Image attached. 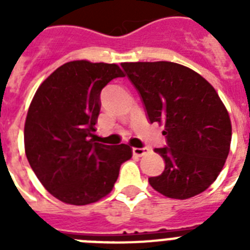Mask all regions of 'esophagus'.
Instances as JSON below:
<instances>
[{"instance_id":"1","label":"esophagus","mask_w":250,"mask_h":250,"mask_svg":"<svg viewBox=\"0 0 250 250\" xmlns=\"http://www.w3.org/2000/svg\"><path fill=\"white\" fill-rule=\"evenodd\" d=\"M150 150L147 147H132V154L136 156H144Z\"/></svg>"}]
</instances>
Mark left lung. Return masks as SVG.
Instances as JSON below:
<instances>
[{
  "instance_id": "left-lung-1",
  "label": "left lung",
  "mask_w": 250,
  "mask_h": 250,
  "mask_svg": "<svg viewBox=\"0 0 250 250\" xmlns=\"http://www.w3.org/2000/svg\"><path fill=\"white\" fill-rule=\"evenodd\" d=\"M150 124L164 125L167 146L154 149L164 171L149 178L156 191L173 199L203 193L228 158L231 123L219 95L191 68L175 62H124Z\"/></svg>"
}]
</instances>
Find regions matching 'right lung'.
Masks as SVG:
<instances>
[{
    "label": "right lung",
    "mask_w": 250,
    "mask_h": 250,
    "mask_svg": "<svg viewBox=\"0 0 250 250\" xmlns=\"http://www.w3.org/2000/svg\"><path fill=\"white\" fill-rule=\"evenodd\" d=\"M116 63L70 61L37 89L25 123V151L46 190L66 204L98 202L112 190L123 163L132 156L126 144L95 143L100 94L124 77Z\"/></svg>",
    "instance_id": "obj_1"
}]
</instances>
